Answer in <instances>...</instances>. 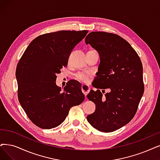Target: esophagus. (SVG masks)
<instances>
[{
    "instance_id": "1",
    "label": "esophagus",
    "mask_w": 160,
    "mask_h": 160,
    "mask_svg": "<svg viewBox=\"0 0 160 160\" xmlns=\"http://www.w3.org/2000/svg\"><path fill=\"white\" fill-rule=\"evenodd\" d=\"M81 90H82V93L85 94V97H86V96L88 94L89 91H90V87H89V86H88V85H82V88H81Z\"/></svg>"
}]
</instances>
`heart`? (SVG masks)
<instances>
[{
  "label": "heart",
  "instance_id": "heart-1",
  "mask_svg": "<svg viewBox=\"0 0 160 160\" xmlns=\"http://www.w3.org/2000/svg\"><path fill=\"white\" fill-rule=\"evenodd\" d=\"M90 51H96V50H90ZM76 78L79 81H80L82 82H85V83H87V82H88V79H89L88 75H87V74H85L83 73H78L76 75Z\"/></svg>",
  "mask_w": 160,
  "mask_h": 160
}]
</instances>
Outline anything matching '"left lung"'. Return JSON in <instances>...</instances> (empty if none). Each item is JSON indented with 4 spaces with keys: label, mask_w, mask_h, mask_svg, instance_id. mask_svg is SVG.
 I'll list each match as a JSON object with an SVG mask.
<instances>
[{
    "label": "left lung",
    "mask_w": 160,
    "mask_h": 160,
    "mask_svg": "<svg viewBox=\"0 0 160 160\" xmlns=\"http://www.w3.org/2000/svg\"><path fill=\"white\" fill-rule=\"evenodd\" d=\"M85 42L98 51L100 58L95 79L99 85L92 86L110 90L105 95L99 89L89 92L87 97L96 110L87 119L96 129L113 132L128 123L137 113L144 91L142 62L131 44L118 35L91 32Z\"/></svg>",
    "instance_id": "obj_1"
}]
</instances>
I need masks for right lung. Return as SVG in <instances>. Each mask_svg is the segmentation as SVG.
<instances>
[{
	"label": "right lung",
	"instance_id": "right-lung-1",
	"mask_svg": "<svg viewBox=\"0 0 160 160\" xmlns=\"http://www.w3.org/2000/svg\"><path fill=\"white\" fill-rule=\"evenodd\" d=\"M88 31H59L36 37L25 50L16 68L19 102L28 117L44 129L63 122L70 108L85 99L79 82L70 81L62 90L56 74L68 65L76 44Z\"/></svg>",
	"mask_w": 160,
	"mask_h": 160
}]
</instances>
